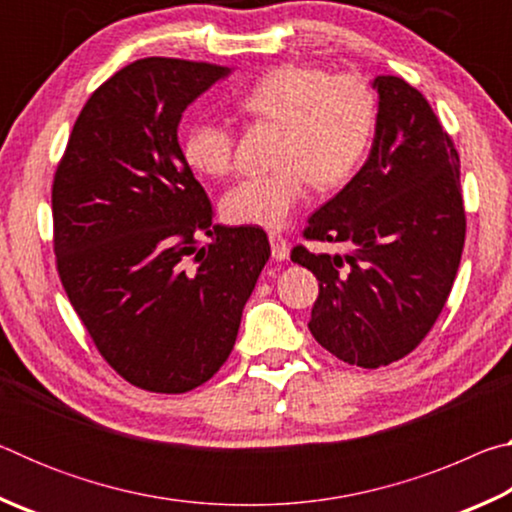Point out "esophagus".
Listing matches in <instances>:
<instances>
[{"mask_svg":"<svg viewBox=\"0 0 512 512\" xmlns=\"http://www.w3.org/2000/svg\"><path fill=\"white\" fill-rule=\"evenodd\" d=\"M268 241H271L273 259L282 262V259L289 257V244H287V239L280 235V232H271V235H268Z\"/></svg>","mask_w":512,"mask_h":512,"instance_id":"obj_1","label":"esophagus"}]
</instances>
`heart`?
Segmentation results:
<instances>
[{"label": "heart", "instance_id": "obj_1", "mask_svg": "<svg viewBox=\"0 0 512 512\" xmlns=\"http://www.w3.org/2000/svg\"><path fill=\"white\" fill-rule=\"evenodd\" d=\"M248 117L284 126L277 164L239 180L223 198L230 223L282 228L305 201L309 185L339 187L359 171L377 126V97L357 74H329L309 65L264 72L239 97ZM185 162L205 176L235 167V133L221 119H198L180 140Z\"/></svg>", "mask_w": 512, "mask_h": 512}]
</instances>
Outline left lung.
Wrapping results in <instances>:
<instances>
[{
  "label": "left lung",
  "mask_w": 512,
  "mask_h": 512,
  "mask_svg": "<svg viewBox=\"0 0 512 512\" xmlns=\"http://www.w3.org/2000/svg\"><path fill=\"white\" fill-rule=\"evenodd\" d=\"M372 88L379 112L368 160L302 232L350 250H291V262L307 266L320 287L309 332L361 368L388 366L418 348L445 307L465 244L452 137L400 76H377Z\"/></svg>",
  "instance_id": "left-lung-1"
}]
</instances>
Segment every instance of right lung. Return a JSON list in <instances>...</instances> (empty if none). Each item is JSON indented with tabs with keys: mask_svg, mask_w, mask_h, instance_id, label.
Listing matches in <instances>:
<instances>
[{
	"mask_svg": "<svg viewBox=\"0 0 512 512\" xmlns=\"http://www.w3.org/2000/svg\"><path fill=\"white\" fill-rule=\"evenodd\" d=\"M228 74L160 56L119 69L83 106L51 187L67 298L110 368L151 393L216 375L271 255L257 225L214 223L178 144L185 108Z\"/></svg>",
	"mask_w": 512,
	"mask_h": 512,
	"instance_id": "add662e5",
	"label": "right lung"
}]
</instances>
